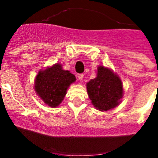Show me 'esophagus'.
<instances>
[{
    "mask_svg": "<svg viewBox=\"0 0 158 158\" xmlns=\"http://www.w3.org/2000/svg\"><path fill=\"white\" fill-rule=\"evenodd\" d=\"M77 77H78V79H79V80L81 81V80H82V79H83V78H84V75H83V74H81V73L78 74Z\"/></svg>",
    "mask_w": 158,
    "mask_h": 158,
    "instance_id": "34e87169",
    "label": "esophagus"
}]
</instances>
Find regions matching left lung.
I'll list each match as a JSON object with an SVG mask.
<instances>
[{
  "label": "left lung",
  "instance_id": "8db88e82",
  "mask_svg": "<svg viewBox=\"0 0 158 158\" xmlns=\"http://www.w3.org/2000/svg\"><path fill=\"white\" fill-rule=\"evenodd\" d=\"M86 88L92 105L100 111H107L118 106L124 94L119 76L103 65L98 66L97 77L87 82Z\"/></svg>",
  "mask_w": 158,
  "mask_h": 158
}]
</instances>
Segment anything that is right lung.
Wrapping results in <instances>:
<instances>
[{
  "mask_svg": "<svg viewBox=\"0 0 158 158\" xmlns=\"http://www.w3.org/2000/svg\"><path fill=\"white\" fill-rule=\"evenodd\" d=\"M76 77L62 64L56 63L39 70L35 77L34 89L45 104L56 108L64 100L68 88L76 81Z\"/></svg>",
  "mask_w": 158,
  "mask_h": 158,
  "instance_id": "1",
  "label": "right lung"
}]
</instances>
